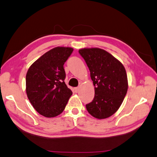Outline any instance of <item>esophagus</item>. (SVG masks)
Returning <instances> with one entry per match:
<instances>
[{"instance_id": "1", "label": "esophagus", "mask_w": 157, "mask_h": 157, "mask_svg": "<svg viewBox=\"0 0 157 157\" xmlns=\"http://www.w3.org/2000/svg\"><path fill=\"white\" fill-rule=\"evenodd\" d=\"M79 90V87H76V88H75V93H78Z\"/></svg>"}]
</instances>
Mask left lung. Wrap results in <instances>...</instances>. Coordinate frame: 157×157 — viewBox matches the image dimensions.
Returning a JSON list of instances; mask_svg holds the SVG:
<instances>
[{"instance_id": "8db88e82", "label": "left lung", "mask_w": 157, "mask_h": 157, "mask_svg": "<svg viewBox=\"0 0 157 157\" xmlns=\"http://www.w3.org/2000/svg\"><path fill=\"white\" fill-rule=\"evenodd\" d=\"M90 72L94 97L86 104L88 112L98 119L108 118L121 105L128 89L127 75L122 64L105 50L84 48L79 50Z\"/></svg>"}]
</instances>
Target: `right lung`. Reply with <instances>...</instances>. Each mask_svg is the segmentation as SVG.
<instances>
[{
    "label": "right lung",
    "instance_id": "add662e5",
    "mask_svg": "<svg viewBox=\"0 0 157 157\" xmlns=\"http://www.w3.org/2000/svg\"><path fill=\"white\" fill-rule=\"evenodd\" d=\"M73 51L71 48H55L36 60L28 70L27 97L36 111L45 117L60 114L72 94L64 82L63 65Z\"/></svg>",
    "mask_w": 157,
    "mask_h": 157
}]
</instances>
